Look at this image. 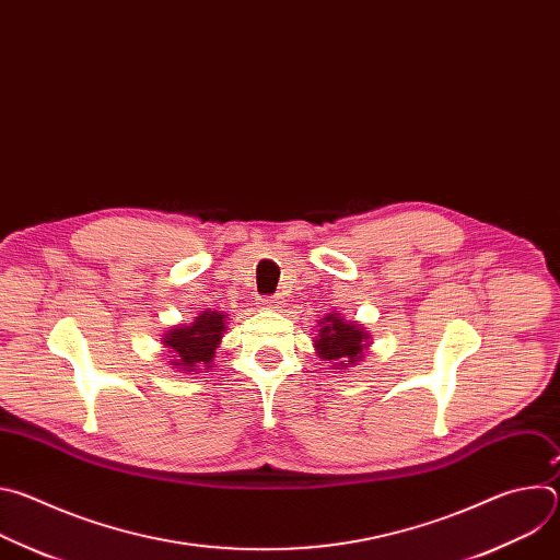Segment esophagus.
Masks as SVG:
<instances>
[{"label": "esophagus", "instance_id": "esophagus-1", "mask_svg": "<svg viewBox=\"0 0 560 560\" xmlns=\"http://www.w3.org/2000/svg\"><path fill=\"white\" fill-rule=\"evenodd\" d=\"M261 305H264V310H277L283 305V301H281V296H266L261 301Z\"/></svg>", "mask_w": 560, "mask_h": 560}]
</instances>
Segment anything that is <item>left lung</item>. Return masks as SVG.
<instances>
[{"instance_id": "8db88e82", "label": "left lung", "mask_w": 560, "mask_h": 560, "mask_svg": "<svg viewBox=\"0 0 560 560\" xmlns=\"http://www.w3.org/2000/svg\"><path fill=\"white\" fill-rule=\"evenodd\" d=\"M316 330L318 332L312 346L318 359L330 363V368L339 372L359 365L370 348V332L361 324L348 322L339 312L326 314L318 322Z\"/></svg>"}]
</instances>
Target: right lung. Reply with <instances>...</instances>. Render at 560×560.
I'll list each match as a JSON object with an SVG mask.
<instances>
[{
    "label": "right lung",
    "mask_w": 560,
    "mask_h": 560,
    "mask_svg": "<svg viewBox=\"0 0 560 560\" xmlns=\"http://www.w3.org/2000/svg\"><path fill=\"white\" fill-rule=\"evenodd\" d=\"M228 326V314L217 310H203L190 324L173 326L162 343L168 350V365L177 372L199 374L214 368L212 359L221 346Z\"/></svg>",
    "instance_id": "1"
}]
</instances>
